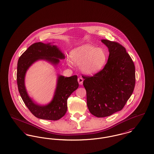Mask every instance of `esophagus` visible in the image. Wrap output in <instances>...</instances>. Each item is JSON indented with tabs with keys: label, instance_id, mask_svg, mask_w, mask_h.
Returning <instances> with one entry per match:
<instances>
[{
	"label": "esophagus",
	"instance_id": "obj_1",
	"mask_svg": "<svg viewBox=\"0 0 154 154\" xmlns=\"http://www.w3.org/2000/svg\"><path fill=\"white\" fill-rule=\"evenodd\" d=\"M78 82H79V85H83V79L82 77H79L78 78Z\"/></svg>",
	"mask_w": 154,
	"mask_h": 154
}]
</instances>
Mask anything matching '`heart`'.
<instances>
[{
    "label": "heart",
    "instance_id": "obj_1",
    "mask_svg": "<svg viewBox=\"0 0 154 154\" xmlns=\"http://www.w3.org/2000/svg\"><path fill=\"white\" fill-rule=\"evenodd\" d=\"M71 58L76 64L81 65L83 72L88 74H94L104 67L107 55L101 48H96L90 45H84L71 52Z\"/></svg>",
    "mask_w": 154,
    "mask_h": 154
}]
</instances>
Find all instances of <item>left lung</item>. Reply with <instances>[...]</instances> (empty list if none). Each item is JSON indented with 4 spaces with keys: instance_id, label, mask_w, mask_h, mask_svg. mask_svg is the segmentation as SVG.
Returning <instances> with one entry per match:
<instances>
[{
    "instance_id": "1",
    "label": "left lung",
    "mask_w": 154,
    "mask_h": 154,
    "mask_svg": "<svg viewBox=\"0 0 154 154\" xmlns=\"http://www.w3.org/2000/svg\"><path fill=\"white\" fill-rule=\"evenodd\" d=\"M109 55L104 68L93 76L82 75L90 112L104 118L120 111L131 96L135 85L134 63L119 43L102 39Z\"/></svg>"
}]
</instances>
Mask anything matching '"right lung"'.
I'll return each instance as SVG.
<instances>
[{"label":"right lung","mask_w":154,"mask_h":154,"mask_svg":"<svg viewBox=\"0 0 154 154\" xmlns=\"http://www.w3.org/2000/svg\"><path fill=\"white\" fill-rule=\"evenodd\" d=\"M59 58H64V56L56 46L39 42L32 44L18 60L17 79L19 92L29 111L39 119L57 120L63 117L67 112L69 96L79 87L76 75L69 77L60 75L54 97L50 103L39 106L35 104L29 97L24 84L26 70L38 60H46L57 64Z\"/></svg>","instance_id":"obj_1"}]
</instances>
